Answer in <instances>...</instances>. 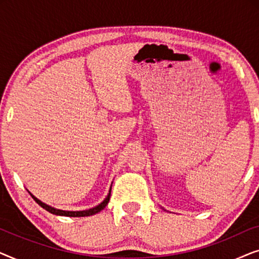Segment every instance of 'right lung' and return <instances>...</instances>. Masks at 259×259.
Instances as JSON below:
<instances>
[{
	"label": "right lung",
	"instance_id": "1",
	"mask_svg": "<svg viewBox=\"0 0 259 259\" xmlns=\"http://www.w3.org/2000/svg\"><path fill=\"white\" fill-rule=\"evenodd\" d=\"M111 190H112V186L111 189H109V192L107 194V197L105 198V200L100 203L99 205H97L95 207H92L90 210H83V211H63V210H59V208H55V207H52L49 206V205L42 203L41 200H38L36 197H34L33 194L29 192V194L31 197H33V199L36 201V203L40 205L41 207H44L45 210H47L48 212H51L53 214H56V215H66V217H87V215H93L95 213H98V212H100L101 210H104L106 207V205L108 204L109 201V198H111Z\"/></svg>",
	"mask_w": 259,
	"mask_h": 259
}]
</instances>
